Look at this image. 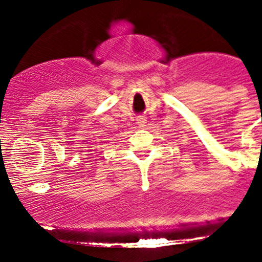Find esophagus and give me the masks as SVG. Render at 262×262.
Listing matches in <instances>:
<instances>
[{
    "label": "esophagus",
    "instance_id": "34e87169",
    "mask_svg": "<svg viewBox=\"0 0 262 262\" xmlns=\"http://www.w3.org/2000/svg\"><path fill=\"white\" fill-rule=\"evenodd\" d=\"M137 121H138V124L141 126H144V124H146V118H144V116H139L138 119H137Z\"/></svg>",
    "mask_w": 262,
    "mask_h": 262
}]
</instances>
